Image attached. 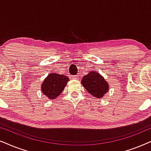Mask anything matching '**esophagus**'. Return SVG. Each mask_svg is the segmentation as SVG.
Segmentation results:
<instances>
[{"label": "esophagus", "instance_id": "34e87169", "mask_svg": "<svg viewBox=\"0 0 151 151\" xmlns=\"http://www.w3.org/2000/svg\"><path fill=\"white\" fill-rule=\"evenodd\" d=\"M72 79L77 80V79H79V75H75V76H73V77H72Z\"/></svg>", "mask_w": 151, "mask_h": 151}]
</instances>
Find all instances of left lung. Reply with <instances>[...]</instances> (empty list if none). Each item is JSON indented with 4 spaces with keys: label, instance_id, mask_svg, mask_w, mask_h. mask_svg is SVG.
<instances>
[{
    "label": "left lung",
    "instance_id": "8db88e82",
    "mask_svg": "<svg viewBox=\"0 0 151 151\" xmlns=\"http://www.w3.org/2000/svg\"><path fill=\"white\" fill-rule=\"evenodd\" d=\"M81 84L90 94L96 98H102L109 90L108 82L96 71H90L84 76Z\"/></svg>",
    "mask_w": 151,
    "mask_h": 151
}]
</instances>
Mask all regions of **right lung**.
<instances>
[{"mask_svg": "<svg viewBox=\"0 0 151 151\" xmlns=\"http://www.w3.org/2000/svg\"><path fill=\"white\" fill-rule=\"evenodd\" d=\"M69 80V78L63 74L50 73L41 84L42 93L49 99H55L61 94Z\"/></svg>", "mask_w": 151, "mask_h": 151, "instance_id": "add662e5", "label": "right lung"}]
</instances>
